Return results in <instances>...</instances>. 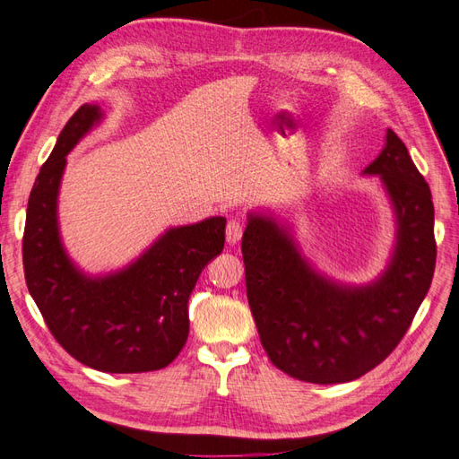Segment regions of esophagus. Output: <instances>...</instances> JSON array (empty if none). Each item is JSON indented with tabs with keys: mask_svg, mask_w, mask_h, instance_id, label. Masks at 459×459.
<instances>
[{
	"mask_svg": "<svg viewBox=\"0 0 459 459\" xmlns=\"http://www.w3.org/2000/svg\"><path fill=\"white\" fill-rule=\"evenodd\" d=\"M241 236H243V226H241V221H238V220H230V221H228V226H226V239H228V243H230V245H236V243H239Z\"/></svg>",
	"mask_w": 459,
	"mask_h": 459,
	"instance_id": "obj_1",
	"label": "esophagus"
}]
</instances>
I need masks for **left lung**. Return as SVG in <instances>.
I'll return each instance as SVG.
<instances>
[{
	"instance_id": "obj_1",
	"label": "left lung",
	"mask_w": 459,
	"mask_h": 459,
	"mask_svg": "<svg viewBox=\"0 0 459 459\" xmlns=\"http://www.w3.org/2000/svg\"><path fill=\"white\" fill-rule=\"evenodd\" d=\"M364 173L382 177L399 226L394 259L370 286L317 274L273 220L251 214L243 233L245 286L261 344L278 370L301 382L342 384L374 370L405 337L432 282V195L394 130Z\"/></svg>"
}]
</instances>
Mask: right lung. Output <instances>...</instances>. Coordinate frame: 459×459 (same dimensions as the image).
I'll return each mask as SVG.
<instances>
[{"label": "right lung", "instance_id": "right-lung-1", "mask_svg": "<svg viewBox=\"0 0 459 459\" xmlns=\"http://www.w3.org/2000/svg\"><path fill=\"white\" fill-rule=\"evenodd\" d=\"M99 120V107L82 105L40 167L27 206L25 281L52 337L75 360L108 374L160 370L186 342L188 296L223 249L226 218L169 230L117 274H82L62 247L56 200L65 155Z\"/></svg>", "mask_w": 459, "mask_h": 459}]
</instances>
